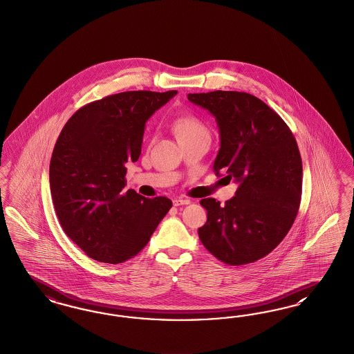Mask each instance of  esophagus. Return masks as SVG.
Listing matches in <instances>:
<instances>
[{
  "mask_svg": "<svg viewBox=\"0 0 354 354\" xmlns=\"http://www.w3.org/2000/svg\"><path fill=\"white\" fill-rule=\"evenodd\" d=\"M172 203H174L175 207H179V205H187V204H189V200H188V198H174Z\"/></svg>",
  "mask_w": 354,
  "mask_h": 354,
  "instance_id": "obj_1",
  "label": "esophagus"
}]
</instances>
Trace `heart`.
<instances>
[{"label":"heart","mask_w":354,"mask_h":354,"mask_svg":"<svg viewBox=\"0 0 354 354\" xmlns=\"http://www.w3.org/2000/svg\"><path fill=\"white\" fill-rule=\"evenodd\" d=\"M172 129H174L179 142L195 138L198 136L209 134L207 127L198 120V117H195L192 114H185V115H180V117L175 118V121L172 124Z\"/></svg>","instance_id":"1"}]
</instances>
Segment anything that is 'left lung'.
Segmentation results:
<instances>
[{
	"mask_svg": "<svg viewBox=\"0 0 354 354\" xmlns=\"http://www.w3.org/2000/svg\"><path fill=\"white\" fill-rule=\"evenodd\" d=\"M187 97L216 117L221 141L216 175L240 184L225 205L213 198L200 201L208 212L200 241L227 265L255 262L282 242L295 221L303 176L297 140L281 115L250 93L214 91Z\"/></svg>",
	"mask_w": 354,
	"mask_h": 354,
	"instance_id": "8db88e82",
	"label": "left lung"
}]
</instances>
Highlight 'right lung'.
Returning <instances> with one entry per match:
<instances>
[{
  "label": "right lung",
  "mask_w": 354,
  "mask_h": 354,
  "mask_svg": "<svg viewBox=\"0 0 354 354\" xmlns=\"http://www.w3.org/2000/svg\"><path fill=\"white\" fill-rule=\"evenodd\" d=\"M176 93L111 95L82 106L62 129L50 162L53 203L64 233L92 259L133 258L170 211V198L125 191V175L141 156L146 121Z\"/></svg>",
  "instance_id": "add662e5"
}]
</instances>
